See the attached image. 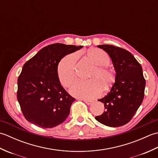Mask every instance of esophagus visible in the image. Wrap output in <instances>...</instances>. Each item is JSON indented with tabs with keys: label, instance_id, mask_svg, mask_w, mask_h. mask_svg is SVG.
Instances as JSON below:
<instances>
[{
	"label": "esophagus",
	"instance_id": "1",
	"mask_svg": "<svg viewBox=\"0 0 158 158\" xmlns=\"http://www.w3.org/2000/svg\"><path fill=\"white\" fill-rule=\"evenodd\" d=\"M81 100H83V102H84L85 103H86L87 104V105H91V104L92 103V101H90V100H85V99H81Z\"/></svg>",
	"mask_w": 158,
	"mask_h": 158
}]
</instances>
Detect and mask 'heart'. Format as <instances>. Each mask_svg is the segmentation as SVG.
<instances>
[{
  "label": "heart",
  "mask_w": 158,
  "mask_h": 158,
  "mask_svg": "<svg viewBox=\"0 0 158 158\" xmlns=\"http://www.w3.org/2000/svg\"><path fill=\"white\" fill-rule=\"evenodd\" d=\"M89 58L97 65L90 75L92 79L77 81L71 86L70 92L77 98L91 100L101 95L104 87L109 88L115 81V75L108 65L110 57L108 53L99 49H89L87 53ZM78 59L77 53L67 55L60 60L57 72L60 83L65 87L72 84L76 78V63Z\"/></svg>",
  "instance_id": "b5f03b06"
}]
</instances>
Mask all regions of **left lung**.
Masks as SVG:
<instances>
[{
	"label": "left lung",
	"mask_w": 158,
	"mask_h": 158,
	"mask_svg": "<svg viewBox=\"0 0 158 158\" xmlns=\"http://www.w3.org/2000/svg\"><path fill=\"white\" fill-rule=\"evenodd\" d=\"M111 58L115 82L110 92L98 101L104 103L105 111L95 119L104 125L119 127L128 123L144 98L146 81L141 65L127 50L110 45H100Z\"/></svg>",
	"instance_id": "left-lung-1"
}]
</instances>
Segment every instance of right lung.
<instances>
[{
	"instance_id": "obj_1",
	"label": "right lung",
	"mask_w": 158,
	"mask_h": 158,
	"mask_svg": "<svg viewBox=\"0 0 158 158\" xmlns=\"http://www.w3.org/2000/svg\"><path fill=\"white\" fill-rule=\"evenodd\" d=\"M83 47L62 43L49 45L23 66L18 79L17 97L23 115L29 122L51 128L69 116L75 98L62 86L57 69L64 57Z\"/></svg>"
}]
</instances>
